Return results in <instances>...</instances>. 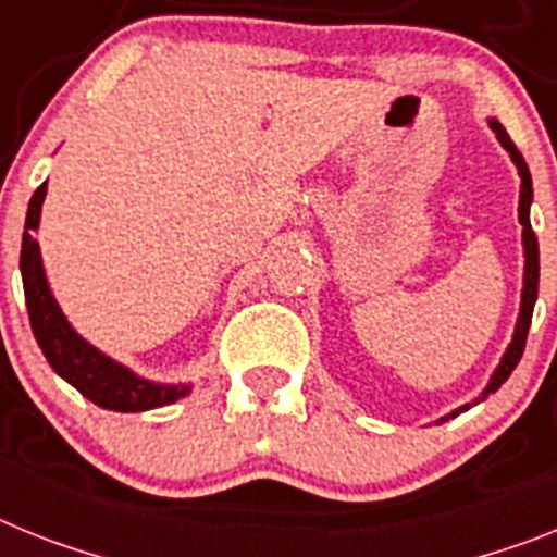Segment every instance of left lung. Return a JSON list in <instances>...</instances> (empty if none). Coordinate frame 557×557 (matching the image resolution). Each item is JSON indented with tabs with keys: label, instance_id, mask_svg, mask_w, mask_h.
<instances>
[{
	"label": "left lung",
	"instance_id": "8db88e82",
	"mask_svg": "<svg viewBox=\"0 0 557 557\" xmlns=\"http://www.w3.org/2000/svg\"><path fill=\"white\" fill-rule=\"evenodd\" d=\"M490 129H493L495 138L502 141V147L507 149L509 158H512V163L518 166V175H521V200H518V221H521V226H524V292H521V314H518L512 343H509V348L504 350V357H502V362H498V368H495L493 380H490V385L484 387V394H481L479 399L495 394V391H498V387H502L504 382L509 380V373L516 371L518 359H521V354H524L527 334H530L532 308H535V300H539V237H535V232H532V226H530V203H532L530 170H527L524 156L518 152L516 144L509 141L507 129H504L495 119H490ZM467 408H470V405H465V408H459L456 413H450V416H459L461 410H467ZM445 419H447V416H445Z\"/></svg>",
	"mask_w": 557,
	"mask_h": 557
}]
</instances>
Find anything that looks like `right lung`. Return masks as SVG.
<instances>
[{
	"label": "right lung",
	"mask_w": 557,
	"mask_h": 557,
	"mask_svg": "<svg viewBox=\"0 0 557 557\" xmlns=\"http://www.w3.org/2000/svg\"><path fill=\"white\" fill-rule=\"evenodd\" d=\"M45 195H48V181L33 191L30 207H27L18 269H22V283H25V302L27 314H30L33 336H36V343H39L50 368L64 382L76 387L78 394L87 396L104 410L141 413V410L163 408V405L184 399L189 394V385H158V382L141 380L129 368L119 366L115 359L92 348L87 339H82L73 331L59 302L53 300L45 269H41L36 228H39Z\"/></svg>",
	"instance_id": "obj_1"
}]
</instances>
